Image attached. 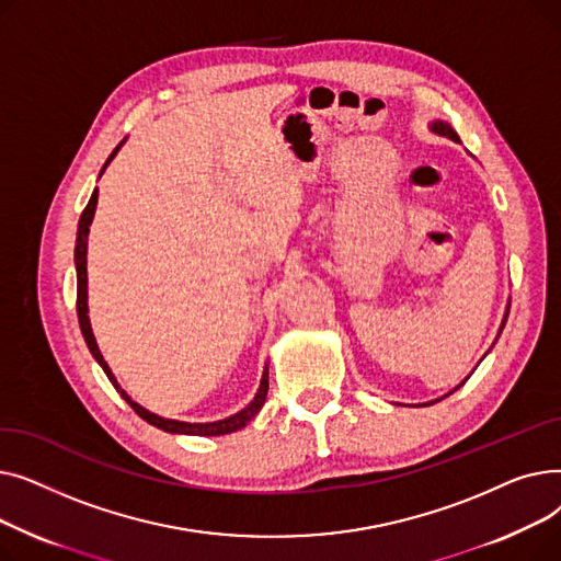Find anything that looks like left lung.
<instances>
[{
	"instance_id": "8db88e82",
	"label": "left lung",
	"mask_w": 561,
	"mask_h": 561,
	"mask_svg": "<svg viewBox=\"0 0 561 561\" xmlns=\"http://www.w3.org/2000/svg\"><path fill=\"white\" fill-rule=\"evenodd\" d=\"M432 129H434L436 134H440V136H448V138H453V140H459V136L455 134V129H453L448 123H440V121H436V123L432 125ZM507 316H510V309H507ZM507 316H505V320H503V325H500V332H503V328H505Z\"/></svg>"
}]
</instances>
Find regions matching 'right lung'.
Returning a JSON list of instances; mask_svg holds the SVG:
<instances>
[{"label":"right lung","mask_w":561,"mask_h":561,"mask_svg":"<svg viewBox=\"0 0 561 561\" xmlns=\"http://www.w3.org/2000/svg\"><path fill=\"white\" fill-rule=\"evenodd\" d=\"M121 145H123V142H121ZM121 145H117L115 150L111 152V157L106 159L104 168L111 163V159L117 154V150H121ZM104 168H102V172H104ZM95 206H98V188L93 191L91 199H88L85 209H83V214H81V218H79V229H77V245H75V265H77V316H79V328H81V334H83V339H85L88 350L93 352V357L98 359V364L102 366V370H104L106 377L111 379V385L115 387V391L121 393V396L129 402V407L136 411V414H138L142 421H147V423L159 427V430H163V432H170V434L220 436V434H229V432H236V430L245 427V425L259 414V409H261L263 402H265V396H268V366H265V370H263V375H261V385H259V391H256L254 400H252L243 411H239V414H233V416H229V419H225V421H216V423H182V421L161 419V416H157V414H150V411L142 409L138 402H134V400L121 389V385H117V379L113 377L108 364L104 362L102 352H100V347H98V343H95V336H93V330H91V320H88L85 248H88V231H91V222H93V216H95Z\"/></svg>","instance_id":"add662e5"}]
</instances>
